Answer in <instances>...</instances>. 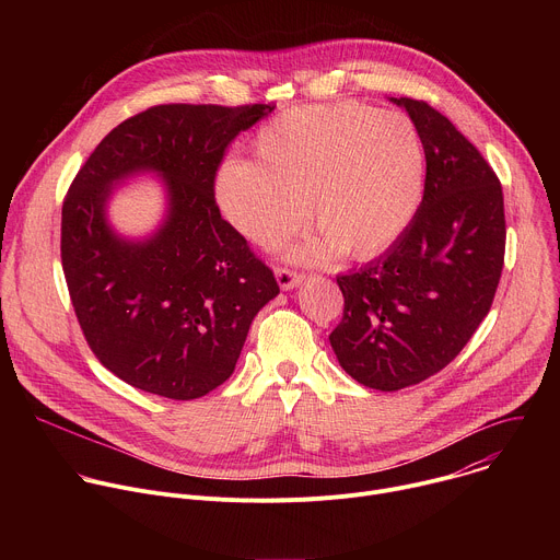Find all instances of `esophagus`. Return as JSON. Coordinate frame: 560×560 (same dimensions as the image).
I'll list each match as a JSON object with an SVG mask.
<instances>
[{
	"label": "esophagus",
	"mask_w": 560,
	"mask_h": 560,
	"mask_svg": "<svg viewBox=\"0 0 560 560\" xmlns=\"http://www.w3.org/2000/svg\"><path fill=\"white\" fill-rule=\"evenodd\" d=\"M275 277H277V283H279L281 290H292V288H296L305 279V275L294 272L290 268H277Z\"/></svg>",
	"instance_id": "esophagus-1"
}]
</instances>
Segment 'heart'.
Returning <instances> with one entry per match:
<instances>
[{"mask_svg": "<svg viewBox=\"0 0 560 560\" xmlns=\"http://www.w3.org/2000/svg\"><path fill=\"white\" fill-rule=\"evenodd\" d=\"M255 159L230 156L217 173L225 219L270 248L307 217L318 225L292 250L299 261L343 250L370 259L417 217L425 190V150L415 124L363 104L290 108L255 137Z\"/></svg>", "mask_w": 560, "mask_h": 560, "instance_id": "heart-1", "label": "heart"}]
</instances>
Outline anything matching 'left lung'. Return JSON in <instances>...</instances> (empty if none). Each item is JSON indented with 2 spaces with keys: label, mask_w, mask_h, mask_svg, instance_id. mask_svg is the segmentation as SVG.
I'll list each match as a JSON object with an SVG mask.
<instances>
[{
  "label": "left lung",
  "mask_w": 560,
  "mask_h": 560,
  "mask_svg": "<svg viewBox=\"0 0 560 560\" xmlns=\"http://www.w3.org/2000/svg\"><path fill=\"white\" fill-rule=\"evenodd\" d=\"M406 108L425 150L423 201L394 246L339 275L343 318L330 335L341 368L394 392L443 370L488 316L505 257L501 182L454 124L425 102Z\"/></svg>",
  "instance_id": "left-lung-1"
}]
</instances>
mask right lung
Returning <instances> with one entry per match:
<instances>
[{"instance_id":"obj_1","label":"right lung","mask_w":560,"mask_h":560,"mask_svg":"<svg viewBox=\"0 0 560 560\" xmlns=\"http://www.w3.org/2000/svg\"><path fill=\"white\" fill-rule=\"evenodd\" d=\"M270 104H164L117 128L86 159L61 208V266L82 332L128 385L190 401L236 365L257 312L279 294L272 270L214 201L228 143ZM162 176L167 217L145 240L114 232V186Z\"/></svg>"}]
</instances>
